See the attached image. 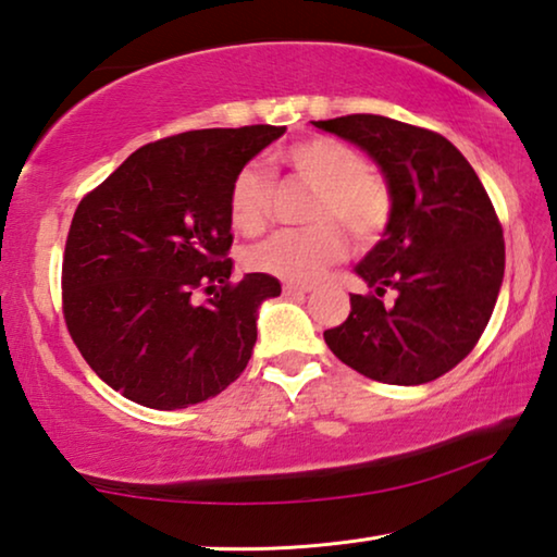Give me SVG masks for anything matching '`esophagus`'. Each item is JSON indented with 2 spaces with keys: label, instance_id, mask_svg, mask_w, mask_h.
<instances>
[{
  "label": "esophagus",
  "instance_id": "esophagus-1",
  "mask_svg": "<svg viewBox=\"0 0 557 557\" xmlns=\"http://www.w3.org/2000/svg\"><path fill=\"white\" fill-rule=\"evenodd\" d=\"M309 289H312L309 285H292V282H287V285H282V292H285V297H305Z\"/></svg>",
  "mask_w": 557,
  "mask_h": 557
}]
</instances>
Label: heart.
<instances>
[{"label": "heart", "instance_id": "1", "mask_svg": "<svg viewBox=\"0 0 557 557\" xmlns=\"http://www.w3.org/2000/svg\"><path fill=\"white\" fill-rule=\"evenodd\" d=\"M301 182L314 186L312 228L277 231L248 252V265L287 282H309L344 256L342 225L356 240H373L391 219V188L356 149L332 137H312L280 152ZM275 182L260 164L243 166L231 186V221L243 233H258L268 223Z\"/></svg>", "mask_w": 557, "mask_h": 557}]
</instances>
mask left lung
I'll return each mask as SVG.
<instances>
[{
	"instance_id": "8db88e82",
	"label": "left lung",
	"mask_w": 557,
	"mask_h": 557,
	"mask_svg": "<svg viewBox=\"0 0 557 557\" xmlns=\"http://www.w3.org/2000/svg\"><path fill=\"white\" fill-rule=\"evenodd\" d=\"M369 154L391 188L383 238L354 272L375 295L324 332L338 361L366 379L420 385L455 369L492 319L504 282V231L482 182L437 132L383 115L312 122ZM396 292L393 306L380 297Z\"/></svg>"
}]
</instances>
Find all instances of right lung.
Segmentation results:
<instances>
[{"instance_id":"add662e5","label":"right lung","mask_w":557,"mask_h":557,"mask_svg":"<svg viewBox=\"0 0 557 557\" xmlns=\"http://www.w3.org/2000/svg\"><path fill=\"white\" fill-rule=\"evenodd\" d=\"M285 127L191 129L139 147L75 209L63 314L88 366L145 408L203 403L245 371L280 282L231 285V186ZM196 288L214 297L199 306Z\"/></svg>"}]
</instances>
